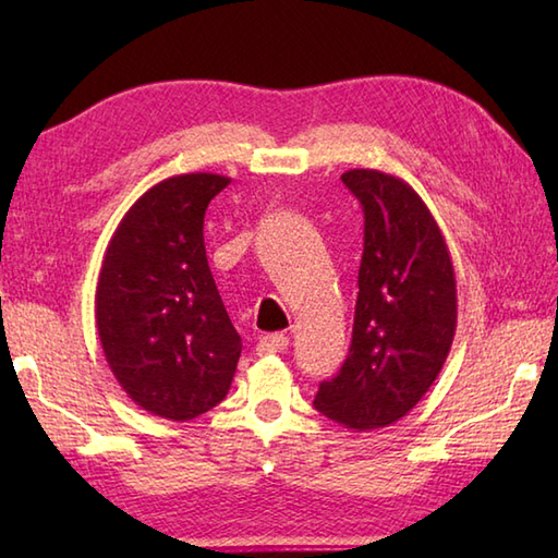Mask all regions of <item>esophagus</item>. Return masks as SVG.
Returning <instances> with one entry per match:
<instances>
[{
    "mask_svg": "<svg viewBox=\"0 0 558 558\" xmlns=\"http://www.w3.org/2000/svg\"><path fill=\"white\" fill-rule=\"evenodd\" d=\"M290 345V338L286 333H270L258 340L256 354H272V352H286Z\"/></svg>",
    "mask_w": 558,
    "mask_h": 558,
    "instance_id": "esophagus-1",
    "label": "esophagus"
}]
</instances>
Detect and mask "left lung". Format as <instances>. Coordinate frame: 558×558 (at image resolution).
I'll return each mask as SVG.
<instances>
[{
  "instance_id": "obj_1",
  "label": "left lung",
  "mask_w": 558,
  "mask_h": 558,
  "mask_svg": "<svg viewBox=\"0 0 558 558\" xmlns=\"http://www.w3.org/2000/svg\"><path fill=\"white\" fill-rule=\"evenodd\" d=\"M364 210L352 345L314 408L350 432L398 422L436 381L458 324L456 272L441 228L422 196L396 174L340 177Z\"/></svg>"
}]
</instances>
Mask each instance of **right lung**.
Here are the masks:
<instances>
[{
    "label": "right lung",
    "instance_id": "obj_1",
    "mask_svg": "<svg viewBox=\"0 0 558 558\" xmlns=\"http://www.w3.org/2000/svg\"><path fill=\"white\" fill-rule=\"evenodd\" d=\"M230 177L174 174L124 213L105 248L98 338L117 381L141 410L186 422L228 396L236 333L208 268L206 208Z\"/></svg>",
    "mask_w": 558,
    "mask_h": 558
}]
</instances>
